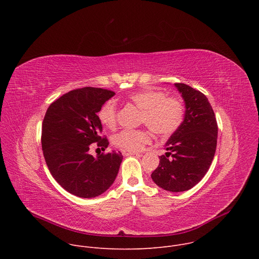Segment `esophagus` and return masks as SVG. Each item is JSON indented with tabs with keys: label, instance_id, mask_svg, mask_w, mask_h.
<instances>
[{
	"label": "esophagus",
	"instance_id": "obj_1",
	"mask_svg": "<svg viewBox=\"0 0 259 259\" xmlns=\"http://www.w3.org/2000/svg\"><path fill=\"white\" fill-rule=\"evenodd\" d=\"M122 154L123 156H130V155H138L137 152H132V151H125V150H122Z\"/></svg>",
	"mask_w": 259,
	"mask_h": 259
}]
</instances>
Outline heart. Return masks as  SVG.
<instances>
[{
	"label": "heart",
	"mask_w": 259,
	"mask_h": 259,
	"mask_svg": "<svg viewBox=\"0 0 259 259\" xmlns=\"http://www.w3.org/2000/svg\"><path fill=\"white\" fill-rule=\"evenodd\" d=\"M128 99L141 109V123L149 126L156 134L169 136L176 132L186 117V105L177 96H167L164 91L144 89L134 92ZM99 122L108 129L117 125L118 110L114 100L104 102L97 113ZM147 129H125L113 137V143L121 150L136 152L151 141Z\"/></svg>",
	"instance_id": "b5f03b06"
}]
</instances>
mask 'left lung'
<instances>
[{"instance_id":"left-lung-1","label":"left lung","mask_w":259,"mask_h":259,"mask_svg":"<svg viewBox=\"0 0 259 259\" xmlns=\"http://www.w3.org/2000/svg\"><path fill=\"white\" fill-rule=\"evenodd\" d=\"M186 102V117L167 143L152 179L160 188L177 193L192 189L205 176L215 155L217 122L208 98L199 90L175 83Z\"/></svg>"}]
</instances>
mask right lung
<instances>
[{
  "label": "right lung",
  "mask_w": 259,
  "mask_h": 259,
  "mask_svg": "<svg viewBox=\"0 0 259 259\" xmlns=\"http://www.w3.org/2000/svg\"><path fill=\"white\" fill-rule=\"evenodd\" d=\"M115 95L112 90L84 87L71 90L53 101L42 124V150L50 173L68 193L94 198L114 183L123 156L109 152L94 158L91 144L102 150L108 140L100 136V106Z\"/></svg>",
  "instance_id": "1"
}]
</instances>
